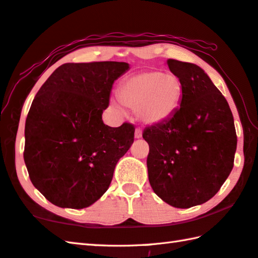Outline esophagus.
Returning <instances> with one entry per match:
<instances>
[{"label":"esophagus","instance_id":"34e87169","mask_svg":"<svg viewBox=\"0 0 258 258\" xmlns=\"http://www.w3.org/2000/svg\"><path fill=\"white\" fill-rule=\"evenodd\" d=\"M135 138L136 139L142 138V128H141V127H136V130H135Z\"/></svg>","mask_w":258,"mask_h":258}]
</instances>
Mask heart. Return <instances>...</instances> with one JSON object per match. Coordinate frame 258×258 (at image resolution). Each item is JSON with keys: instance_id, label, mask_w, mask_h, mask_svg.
<instances>
[{"instance_id": "b5f03b06", "label": "heart", "mask_w": 258, "mask_h": 258, "mask_svg": "<svg viewBox=\"0 0 258 258\" xmlns=\"http://www.w3.org/2000/svg\"><path fill=\"white\" fill-rule=\"evenodd\" d=\"M183 87L181 80L172 74L143 72L126 78L118 90L120 103L138 109L141 119L156 124L168 119L180 108ZM114 106L120 108L118 104Z\"/></svg>"}]
</instances>
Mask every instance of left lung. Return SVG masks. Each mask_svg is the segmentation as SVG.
I'll return each mask as SVG.
<instances>
[{"instance_id": "8db88e82", "label": "left lung", "mask_w": 258, "mask_h": 258, "mask_svg": "<svg viewBox=\"0 0 258 258\" xmlns=\"http://www.w3.org/2000/svg\"><path fill=\"white\" fill-rule=\"evenodd\" d=\"M183 87L175 114L145 127L146 160L154 192L175 208L205 204L218 192L234 166L237 135L226 98L199 66L169 59Z\"/></svg>"}]
</instances>
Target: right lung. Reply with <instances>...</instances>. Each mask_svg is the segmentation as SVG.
I'll use <instances>...</instances> for the list:
<instances>
[{
	"mask_svg": "<svg viewBox=\"0 0 258 258\" xmlns=\"http://www.w3.org/2000/svg\"><path fill=\"white\" fill-rule=\"evenodd\" d=\"M126 62L63 63L39 89L25 120L23 158L30 180L50 203L83 209L112 182L135 127L105 125L113 84Z\"/></svg>",
	"mask_w": 258,
	"mask_h": 258,
	"instance_id": "add662e5",
	"label": "right lung"
}]
</instances>
